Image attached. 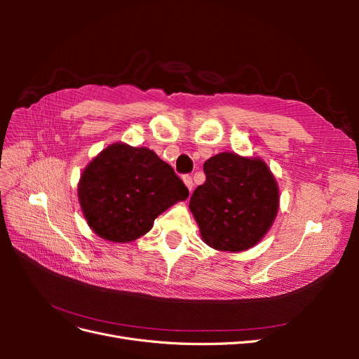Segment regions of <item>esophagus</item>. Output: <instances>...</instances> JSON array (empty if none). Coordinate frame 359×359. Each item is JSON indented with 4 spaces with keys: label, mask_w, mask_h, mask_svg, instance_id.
Masks as SVG:
<instances>
[{
    "label": "esophagus",
    "mask_w": 359,
    "mask_h": 359,
    "mask_svg": "<svg viewBox=\"0 0 359 359\" xmlns=\"http://www.w3.org/2000/svg\"><path fill=\"white\" fill-rule=\"evenodd\" d=\"M182 180H184V184H186V186H187V189L191 191L193 190V180H191V177L190 175H184Z\"/></svg>",
    "instance_id": "34e87169"
}]
</instances>
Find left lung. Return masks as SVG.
I'll return each instance as SVG.
<instances>
[{
	"label": "left lung",
	"instance_id": "1",
	"mask_svg": "<svg viewBox=\"0 0 359 359\" xmlns=\"http://www.w3.org/2000/svg\"><path fill=\"white\" fill-rule=\"evenodd\" d=\"M205 182L193 191L190 211L203 241L223 252H243L257 244L278 210V187L260 158L235 153L203 163Z\"/></svg>",
	"mask_w": 359,
	"mask_h": 359
}]
</instances>
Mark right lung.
<instances>
[{
  "label": "right lung",
  "mask_w": 359,
  "mask_h": 359,
  "mask_svg": "<svg viewBox=\"0 0 359 359\" xmlns=\"http://www.w3.org/2000/svg\"><path fill=\"white\" fill-rule=\"evenodd\" d=\"M78 196L97 235L128 243L145 235L170 205L186 201L189 189L154 151L114 144L86 166Z\"/></svg>",
  "instance_id": "1"
}]
</instances>
